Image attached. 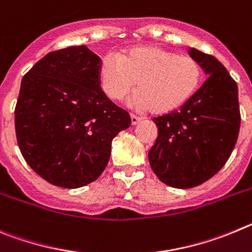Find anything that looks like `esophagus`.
<instances>
[{"label":"esophagus","instance_id":"1","mask_svg":"<svg viewBox=\"0 0 252 252\" xmlns=\"http://www.w3.org/2000/svg\"><path fill=\"white\" fill-rule=\"evenodd\" d=\"M130 121H131V124H133V126H135V124H138L140 121H142V118L137 117V115H134V114H130Z\"/></svg>","mask_w":252,"mask_h":252}]
</instances>
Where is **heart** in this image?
<instances>
[{
    "label": "heart",
    "instance_id": "obj_1",
    "mask_svg": "<svg viewBox=\"0 0 252 252\" xmlns=\"http://www.w3.org/2000/svg\"><path fill=\"white\" fill-rule=\"evenodd\" d=\"M99 81L105 95L121 101L134 89L137 109L168 113L191 98L202 78V66L191 55L156 45H139L123 54H108L99 64Z\"/></svg>",
    "mask_w": 252,
    "mask_h": 252
}]
</instances>
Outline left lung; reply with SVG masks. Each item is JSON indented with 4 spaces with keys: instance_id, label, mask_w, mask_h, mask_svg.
Returning <instances> with one entry per match:
<instances>
[{
    "instance_id": "obj_1",
    "label": "left lung",
    "mask_w": 252,
    "mask_h": 252,
    "mask_svg": "<svg viewBox=\"0 0 252 252\" xmlns=\"http://www.w3.org/2000/svg\"><path fill=\"white\" fill-rule=\"evenodd\" d=\"M208 75L180 109L153 118L158 137L148 153L153 172L165 185L192 188L225 165L239 137L236 81L215 56L188 50Z\"/></svg>"
}]
</instances>
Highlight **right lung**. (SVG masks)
<instances>
[{"label": "right lung", "mask_w": 252, "mask_h": 252, "mask_svg": "<svg viewBox=\"0 0 252 252\" xmlns=\"http://www.w3.org/2000/svg\"><path fill=\"white\" fill-rule=\"evenodd\" d=\"M100 61L84 45L70 46L45 55L22 78L17 144L27 164L51 185L94 182L109 162L113 138L131 123L101 90Z\"/></svg>", "instance_id": "1"}]
</instances>
